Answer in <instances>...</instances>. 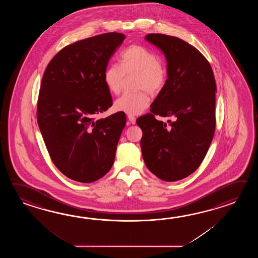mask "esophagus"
<instances>
[{
  "instance_id": "34e87169",
  "label": "esophagus",
  "mask_w": 258,
  "mask_h": 258,
  "mask_svg": "<svg viewBox=\"0 0 258 258\" xmlns=\"http://www.w3.org/2000/svg\"><path fill=\"white\" fill-rule=\"evenodd\" d=\"M128 120L130 121L132 124H136V121H137V119H136V117H135V116L128 115Z\"/></svg>"
}]
</instances>
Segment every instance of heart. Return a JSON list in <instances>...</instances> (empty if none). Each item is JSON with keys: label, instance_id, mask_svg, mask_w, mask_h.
<instances>
[{"label": "heart", "instance_id": "b5f03b06", "mask_svg": "<svg viewBox=\"0 0 258 258\" xmlns=\"http://www.w3.org/2000/svg\"><path fill=\"white\" fill-rule=\"evenodd\" d=\"M137 74V92H127L117 99L114 108L128 115H138L147 110L150 103L147 90L158 93L164 87L167 71L158 55L141 46L132 45L120 56V64H110L105 69L104 83L110 93L121 92L125 76Z\"/></svg>", "mask_w": 258, "mask_h": 258}]
</instances>
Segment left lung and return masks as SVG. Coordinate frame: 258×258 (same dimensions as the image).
Wrapping results in <instances>:
<instances>
[{"mask_svg":"<svg viewBox=\"0 0 258 258\" xmlns=\"http://www.w3.org/2000/svg\"><path fill=\"white\" fill-rule=\"evenodd\" d=\"M145 39L164 54L168 78L151 112L137 119L143 159L159 179L179 181L202 163L214 137V74L204 55L182 39L163 34H148ZM155 115H173L175 121L167 127Z\"/></svg>","mask_w":258,"mask_h":258,"instance_id":"obj_1","label":"left lung"}]
</instances>
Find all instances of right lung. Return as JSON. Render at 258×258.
Instances as JSON below:
<instances>
[{
  "label": "right lung",
  "mask_w": 258,
  "mask_h": 258,
  "mask_svg": "<svg viewBox=\"0 0 258 258\" xmlns=\"http://www.w3.org/2000/svg\"><path fill=\"white\" fill-rule=\"evenodd\" d=\"M125 36L110 32L79 40L55 55L44 72L37 119L50 159L61 173L89 183L110 170L126 116L95 121L112 105L105 69Z\"/></svg>",
  "instance_id": "add662e5"
}]
</instances>
